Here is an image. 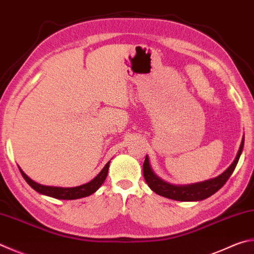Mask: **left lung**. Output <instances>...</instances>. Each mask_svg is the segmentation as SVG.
<instances>
[{"instance_id": "obj_1", "label": "left lung", "mask_w": 254, "mask_h": 254, "mask_svg": "<svg viewBox=\"0 0 254 254\" xmlns=\"http://www.w3.org/2000/svg\"><path fill=\"white\" fill-rule=\"evenodd\" d=\"M243 145H244V135L241 141V145L239 147L238 154L232 162V164L230 165V167L225 170L222 174H220L219 177L206 180V181H203V182L188 184V186H174V184H170L168 182H165L153 172V170H152L150 165L147 155L145 156L144 163H143V175H144V179L147 183V186H149L151 190L155 192L156 194L162 195L164 197H168V199L175 200V201L204 200L206 197L214 194L216 191H219L220 189L224 186L225 182L228 181L229 178L231 177V174L233 173L234 169H236L238 164L240 155H241L243 151Z\"/></svg>"}]
</instances>
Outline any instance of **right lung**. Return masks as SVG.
Listing matches in <instances>:
<instances>
[{"mask_svg": "<svg viewBox=\"0 0 254 254\" xmlns=\"http://www.w3.org/2000/svg\"><path fill=\"white\" fill-rule=\"evenodd\" d=\"M109 167H110V161L105 164V167L101 170V172L96 175L92 181L74 188L42 186V184H39L34 182L33 180H31L24 172L22 171V169L20 167H18V169H20V171L25 181L29 183V186L32 189H34L36 192L41 193V194L52 196V197H55V199H60V200H75V199H81V197H85L93 194V193L98 190L101 186H102L103 182L105 181V179H107Z\"/></svg>", "mask_w": 254, "mask_h": 254, "instance_id": "obj_1", "label": "right lung"}]
</instances>
